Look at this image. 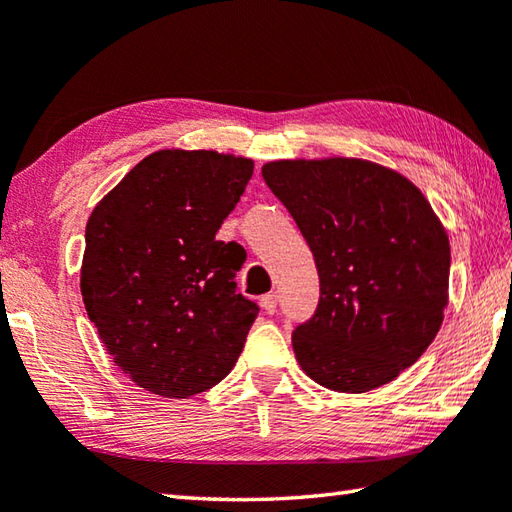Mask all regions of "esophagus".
I'll use <instances>...</instances> for the list:
<instances>
[{"mask_svg":"<svg viewBox=\"0 0 512 512\" xmlns=\"http://www.w3.org/2000/svg\"><path fill=\"white\" fill-rule=\"evenodd\" d=\"M259 306H262V311L266 315H273L277 309V295L275 293H266L262 295V300H259Z\"/></svg>","mask_w":512,"mask_h":512,"instance_id":"1","label":"esophagus"}]
</instances>
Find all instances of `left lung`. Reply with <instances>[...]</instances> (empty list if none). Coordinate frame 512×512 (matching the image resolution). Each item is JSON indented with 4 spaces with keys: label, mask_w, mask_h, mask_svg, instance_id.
Masks as SVG:
<instances>
[{
    "label": "left lung",
    "mask_w": 512,
    "mask_h": 512,
    "mask_svg": "<svg viewBox=\"0 0 512 512\" xmlns=\"http://www.w3.org/2000/svg\"><path fill=\"white\" fill-rule=\"evenodd\" d=\"M320 275V302L293 331L306 376L333 392L383 387L423 356L448 306L450 241L416 185L365 159L271 161Z\"/></svg>",
    "instance_id": "obj_1"
}]
</instances>
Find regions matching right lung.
I'll return each mask as SVG.
<instances>
[{"instance_id":"right-lung-1","label":"right lung","mask_w":512,"mask_h":512,"mask_svg":"<svg viewBox=\"0 0 512 512\" xmlns=\"http://www.w3.org/2000/svg\"><path fill=\"white\" fill-rule=\"evenodd\" d=\"M253 161L159 150L91 212L80 291L116 367L165 398L206 392L235 367L257 304L237 293L244 250L217 230Z\"/></svg>"}]
</instances>
